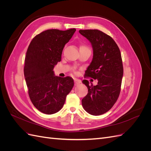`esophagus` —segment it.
Wrapping results in <instances>:
<instances>
[{"mask_svg":"<svg viewBox=\"0 0 151 151\" xmlns=\"http://www.w3.org/2000/svg\"><path fill=\"white\" fill-rule=\"evenodd\" d=\"M74 83H75V85L77 86L81 83V81L78 79H74Z\"/></svg>","mask_w":151,"mask_h":151,"instance_id":"1","label":"esophagus"}]
</instances>
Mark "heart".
<instances>
[{
  "label": "heart",
  "mask_w": 151,
  "mask_h": 151,
  "mask_svg": "<svg viewBox=\"0 0 151 151\" xmlns=\"http://www.w3.org/2000/svg\"><path fill=\"white\" fill-rule=\"evenodd\" d=\"M88 48V47H87L86 46H84V45H82V46H81L80 48ZM73 70L75 72V68H73Z\"/></svg>",
  "instance_id": "b5f03b06"
}]
</instances>
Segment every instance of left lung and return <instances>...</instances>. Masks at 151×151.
<instances>
[{"label":"left lung","mask_w":151,"mask_h":151,"mask_svg":"<svg viewBox=\"0 0 151 151\" xmlns=\"http://www.w3.org/2000/svg\"><path fill=\"white\" fill-rule=\"evenodd\" d=\"M89 40L93 58L84 77L98 79L96 86L84 80L88 93L82 99L85 110L92 115H100L110 109L119 97L123 74L121 53L113 39L98 29L79 30Z\"/></svg>","instance_id":"left-lung-1"}]
</instances>
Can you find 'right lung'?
<instances>
[{
	"label": "right lung",
	"instance_id": "right-lung-1",
	"mask_svg": "<svg viewBox=\"0 0 151 151\" xmlns=\"http://www.w3.org/2000/svg\"><path fill=\"white\" fill-rule=\"evenodd\" d=\"M76 29H48L35 36L27 50L24 74L29 98L35 107L48 115L58 112L74 86L67 76H54L53 68L61 61L62 50Z\"/></svg>",
	"mask_w": 151,
	"mask_h": 151
}]
</instances>
